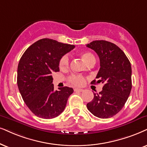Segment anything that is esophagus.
<instances>
[{
	"label": "esophagus",
	"instance_id": "esophagus-1",
	"mask_svg": "<svg viewBox=\"0 0 147 147\" xmlns=\"http://www.w3.org/2000/svg\"><path fill=\"white\" fill-rule=\"evenodd\" d=\"M74 91H75V92H83V90H82V89H79V88H75L74 89Z\"/></svg>",
	"mask_w": 147,
	"mask_h": 147
}]
</instances>
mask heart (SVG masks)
<instances>
[{"label": "heart", "instance_id": "1", "mask_svg": "<svg viewBox=\"0 0 147 147\" xmlns=\"http://www.w3.org/2000/svg\"><path fill=\"white\" fill-rule=\"evenodd\" d=\"M80 56L87 64L92 62H95V57L94 55L90 52H82L80 53ZM68 66H69V57L68 55H63L59 61V67L61 70H64L68 68ZM68 80L70 83L77 86H81L85 83L84 77L81 75H72L70 76Z\"/></svg>", "mask_w": 147, "mask_h": 147}]
</instances>
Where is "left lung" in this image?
<instances>
[{
	"label": "left lung",
	"mask_w": 147,
	"mask_h": 147,
	"mask_svg": "<svg viewBox=\"0 0 147 147\" xmlns=\"http://www.w3.org/2000/svg\"><path fill=\"white\" fill-rule=\"evenodd\" d=\"M87 47L96 51L100 68L92 84L104 83L99 94L87 104L94 116L102 119L112 117L124 107L131 90V67L124 52L118 46L107 40H94Z\"/></svg>",
	"instance_id": "left-lung-1"
}]
</instances>
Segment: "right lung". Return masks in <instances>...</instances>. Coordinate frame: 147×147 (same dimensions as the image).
<instances>
[{"instance_id":"obj_1","label":"right lung","mask_w":147,"mask_h":147,"mask_svg":"<svg viewBox=\"0 0 147 147\" xmlns=\"http://www.w3.org/2000/svg\"><path fill=\"white\" fill-rule=\"evenodd\" d=\"M75 46L42 38L35 42L22 55L18 67V83L22 97L29 109L42 119L56 117L64 111L71 87L54 91L51 73L60 71L59 61Z\"/></svg>"}]
</instances>
